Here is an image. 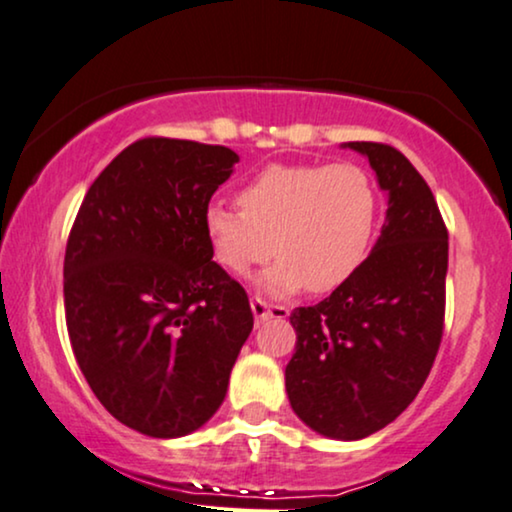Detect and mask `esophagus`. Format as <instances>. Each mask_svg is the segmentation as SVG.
I'll return each instance as SVG.
<instances>
[{"mask_svg":"<svg viewBox=\"0 0 512 512\" xmlns=\"http://www.w3.org/2000/svg\"><path fill=\"white\" fill-rule=\"evenodd\" d=\"M250 309H252V316H255L257 323H264L269 319H283V316H288V309L286 307H271L260 297H255V300L250 302Z\"/></svg>","mask_w":512,"mask_h":512,"instance_id":"obj_1","label":"esophagus"}]
</instances>
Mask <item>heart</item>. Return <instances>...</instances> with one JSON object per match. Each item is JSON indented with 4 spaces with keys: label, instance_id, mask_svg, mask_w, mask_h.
Listing matches in <instances>:
<instances>
[{
    "label": "heart",
    "instance_id": "obj_1",
    "mask_svg": "<svg viewBox=\"0 0 512 512\" xmlns=\"http://www.w3.org/2000/svg\"><path fill=\"white\" fill-rule=\"evenodd\" d=\"M238 205L205 210L210 252L236 276L276 252L278 260L255 278L274 297L304 286L312 293L340 288L364 264L378 224L373 181L352 163L269 165L243 186Z\"/></svg>",
    "mask_w": 512,
    "mask_h": 512
}]
</instances>
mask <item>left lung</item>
<instances>
[{
  "mask_svg": "<svg viewBox=\"0 0 512 512\" xmlns=\"http://www.w3.org/2000/svg\"><path fill=\"white\" fill-rule=\"evenodd\" d=\"M387 196L385 224L349 281L290 314V406L323 437L354 442L399 416L435 364L444 326L449 234L437 200L397 148L347 141Z\"/></svg>",
  "mask_w": 512,
  "mask_h": 512,
  "instance_id": "left-lung-1",
  "label": "left lung"
}]
</instances>
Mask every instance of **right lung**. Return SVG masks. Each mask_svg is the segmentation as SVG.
<instances>
[{
  "label": "right lung",
  "instance_id": "obj_1",
  "mask_svg": "<svg viewBox=\"0 0 512 512\" xmlns=\"http://www.w3.org/2000/svg\"><path fill=\"white\" fill-rule=\"evenodd\" d=\"M238 155L151 137L103 170L70 231L63 300L96 399L141 435L203 428L252 331L250 302L219 264L203 217Z\"/></svg>",
  "mask_w": 512,
  "mask_h": 512
}]
</instances>
